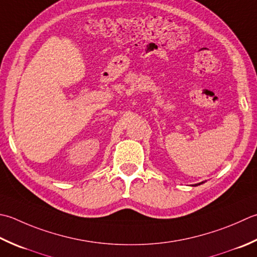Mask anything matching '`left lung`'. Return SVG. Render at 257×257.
Here are the masks:
<instances>
[{"mask_svg":"<svg viewBox=\"0 0 257 257\" xmlns=\"http://www.w3.org/2000/svg\"><path fill=\"white\" fill-rule=\"evenodd\" d=\"M198 185H200V184H198Z\"/></svg>","mask_w":257,"mask_h":257,"instance_id":"1","label":"left lung"}]
</instances>
